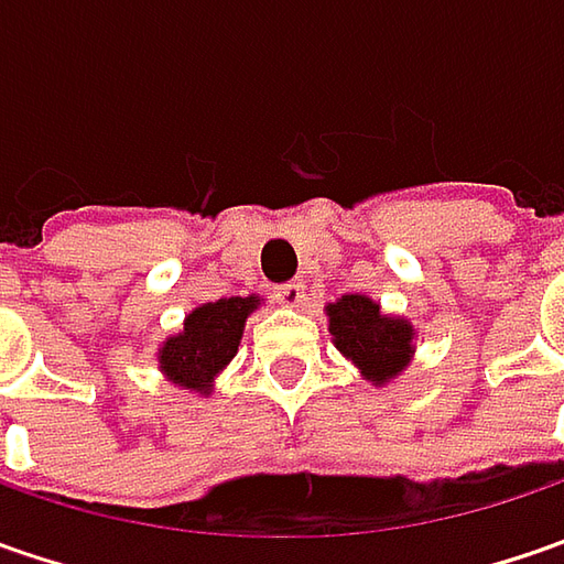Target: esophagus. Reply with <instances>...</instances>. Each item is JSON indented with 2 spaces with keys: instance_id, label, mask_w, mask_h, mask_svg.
Instances as JSON below:
<instances>
[{
  "instance_id": "esophagus-1",
  "label": "esophagus",
  "mask_w": 564,
  "mask_h": 564,
  "mask_svg": "<svg viewBox=\"0 0 564 564\" xmlns=\"http://www.w3.org/2000/svg\"><path fill=\"white\" fill-rule=\"evenodd\" d=\"M272 297L282 304V307H301L304 301H307V292H304V282L297 279V282H285V285H275V292Z\"/></svg>"
}]
</instances>
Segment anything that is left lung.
Masks as SVG:
<instances>
[{"instance_id":"8db88e82","label":"left lung","mask_w":564,"mask_h":564,"mask_svg":"<svg viewBox=\"0 0 564 564\" xmlns=\"http://www.w3.org/2000/svg\"><path fill=\"white\" fill-rule=\"evenodd\" d=\"M329 333L338 351L355 360L370 382L399 377L411 358L414 329L404 319L379 314V304L364 294H345L329 304Z\"/></svg>"}]
</instances>
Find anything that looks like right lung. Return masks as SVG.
I'll return each mask as SVG.
<instances>
[{
	"instance_id": "right-lung-1",
	"label": "right lung",
	"mask_w": 564,
	"mask_h": 564,
	"mask_svg": "<svg viewBox=\"0 0 564 564\" xmlns=\"http://www.w3.org/2000/svg\"><path fill=\"white\" fill-rule=\"evenodd\" d=\"M253 307L257 297H219L197 307L185 319V333L163 345L160 367L165 377L206 395L213 377L235 358L245 319Z\"/></svg>"
}]
</instances>
